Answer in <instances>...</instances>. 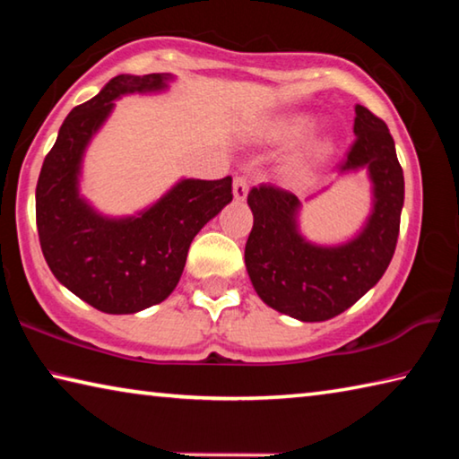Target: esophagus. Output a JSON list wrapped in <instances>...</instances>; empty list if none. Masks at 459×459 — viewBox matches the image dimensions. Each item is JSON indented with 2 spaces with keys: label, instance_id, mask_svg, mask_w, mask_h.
Returning <instances> with one entry per match:
<instances>
[{
  "label": "esophagus",
  "instance_id": "1",
  "mask_svg": "<svg viewBox=\"0 0 459 459\" xmlns=\"http://www.w3.org/2000/svg\"><path fill=\"white\" fill-rule=\"evenodd\" d=\"M232 194H235V200H245L248 194V182L247 178H237L235 184H232Z\"/></svg>",
  "mask_w": 459,
  "mask_h": 459
}]
</instances>
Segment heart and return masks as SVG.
Masks as SVG:
<instances>
[{
  "label": "heart",
  "instance_id": "1",
  "mask_svg": "<svg viewBox=\"0 0 459 459\" xmlns=\"http://www.w3.org/2000/svg\"><path fill=\"white\" fill-rule=\"evenodd\" d=\"M312 127L314 121L306 117V115H293V117H285L271 123L267 129V137L271 142H295V139H301L306 134H309ZM325 152H328V145L325 143L314 145L309 153L298 155V158L291 161V172L295 176H306L309 172V168H312L317 160L324 158Z\"/></svg>",
  "mask_w": 459,
  "mask_h": 459
}]
</instances>
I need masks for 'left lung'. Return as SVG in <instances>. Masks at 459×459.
Listing matches in <instances>:
<instances>
[{
    "label": "left lung",
    "instance_id": "8db88e82",
    "mask_svg": "<svg viewBox=\"0 0 459 459\" xmlns=\"http://www.w3.org/2000/svg\"><path fill=\"white\" fill-rule=\"evenodd\" d=\"M354 143L340 172L367 168L372 212L354 238L314 245L298 229L299 200L271 184L248 192L253 230L245 245L247 273L269 307L301 322H324L354 306L378 283L394 255L405 180L383 119L356 105Z\"/></svg>",
    "mask_w": 459,
    "mask_h": 459
}]
</instances>
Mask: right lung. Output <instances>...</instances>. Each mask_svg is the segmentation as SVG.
<instances>
[{"mask_svg":"<svg viewBox=\"0 0 459 459\" xmlns=\"http://www.w3.org/2000/svg\"><path fill=\"white\" fill-rule=\"evenodd\" d=\"M168 73L119 74L74 107L46 155L36 186V224L44 259L76 298L105 314H135L176 290L194 237L232 200V178L178 182L135 216L108 219L79 192L82 155L115 100L158 92Z\"/></svg>","mask_w":459,"mask_h":459,"instance_id":"obj_1","label":"right lung"}]
</instances>
